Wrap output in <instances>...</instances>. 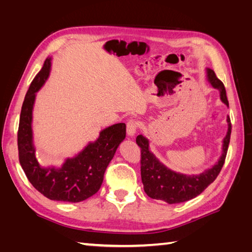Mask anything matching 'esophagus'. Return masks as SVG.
Instances as JSON below:
<instances>
[{
  "label": "esophagus",
  "instance_id": "esophagus-1",
  "mask_svg": "<svg viewBox=\"0 0 252 252\" xmlns=\"http://www.w3.org/2000/svg\"><path fill=\"white\" fill-rule=\"evenodd\" d=\"M138 127V123L135 120H129L126 122V133L129 136L135 135V133L137 131Z\"/></svg>",
  "mask_w": 252,
  "mask_h": 252
}]
</instances>
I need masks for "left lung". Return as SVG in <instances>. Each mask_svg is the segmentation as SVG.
I'll return each mask as SVG.
<instances>
[{"label": "left lung", "mask_w": 252, "mask_h": 252, "mask_svg": "<svg viewBox=\"0 0 252 252\" xmlns=\"http://www.w3.org/2000/svg\"><path fill=\"white\" fill-rule=\"evenodd\" d=\"M208 81L215 89L220 91V97L224 104L228 106L226 91L224 84L219 80L211 69H207ZM228 130L223 140L222 156L217 164L211 169L198 175H185L173 172L164 167L159 160L149 152V143L146 137L138 135L136 144L141 148V176L144 190L153 199L163 200L168 203H180L195 198L205 190L221 172L225 161L229 140H231L232 125L231 119L227 117Z\"/></svg>", "instance_id": "left-lung-1"}]
</instances>
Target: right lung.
Listing matches in <instances>:
<instances>
[{"label": "right lung", "instance_id": "1", "mask_svg": "<svg viewBox=\"0 0 252 252\" xmlns=\"http://www.w3.org/2000/svg\"><path fill=\"white\" fill-rule=\"evenodd\" d=\"M51 58H46L25 96L17 133L19 162L34 189L51 200L80 202L98 191L107 165L114 158L119 144L126 137V125L117 123L99 133L78 156L68 158L61 168H44L35 158L32 144V109L35 93L50 74Z\"/></svg>", "mask_w": 252, "mask_h": 252}]
</instances>
